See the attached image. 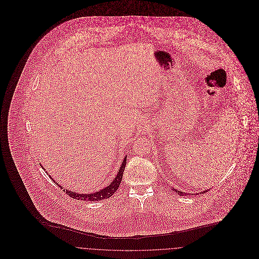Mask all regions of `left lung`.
I'll return each mask as SVG.
<instances>
[{"instance_id": "obj_1", "label": "left lung", "mask_w": 259, "mask_h": 259, "mask_svg": "<svg viewBox=\"0 0 259 259\" xmlns=\"http://www.w3.org/2000/svg\"><path fill=\"white\" fill-rule=\"evenodd\" d=\"M172 190L174 191H177V193L178 194H180V195H186V192L185 191H180V190H178V189H176V188H172ZM206 191V190H205ZM205 191H203V192H205ZM203 192H200V193H203ZM189 194V193H188Z\"/></svg>"}]
</instances>
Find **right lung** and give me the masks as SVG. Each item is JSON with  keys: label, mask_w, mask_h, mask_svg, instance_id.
Listing matches in <instances>:
<instances>
[{"label": "right lung", "mask_w": 259, "mask_h": 259, "mask_svg": "<svg viewBox=\"0 0 259 259\" xmlns=\"http://www.w3.org/2000/svg\"><path fill=\"white\" fill-rule=\"evenodd\" d=\"M125 164H126V158L124 156L123 161H122V163H121V165H120V167L118 169V172H117L116 177L114 178V180L111 183H110V185H108L106 188L101 189L100 191H97V192H94V193H76V192H73V191L67 189L66 192L72 198L77 199V200H84V201H98V200H103L105 198L111 197V195L116 191V189L118 188V186L120 185Z\"/></svg>", "instance_id": "add662e5"}]
</instances>
